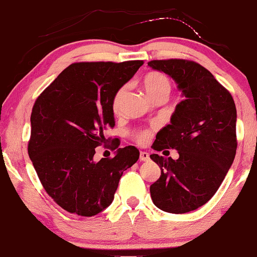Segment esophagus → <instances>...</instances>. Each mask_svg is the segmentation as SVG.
Returning <instances> with one entry per match:
<instances>
[{"label": "esophagus", "instance_id": "obj_1", "mask_svg": "<svg viewBox=\"0 0 257 257\" xmlns=\"http://www.w3.org/2000/svg\"><path fill=\"white\" fill-rule=\"evenodd\" d=\"M150 159V155L147 152H144V151H141L140 152V161H143V162H147Z\"/></svg>", "mask_w": 257, "mask_h": 257}]
</instances>
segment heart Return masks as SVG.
I'll return each mask as SVG.
<instances>
[{"label": "heart", "instance_id": "obj_1", "mask_svg": "<svg viewBox=\"0 0 257 257\" xmlns=\"http://www.w3.org/2000/svg\"><path fill=\"white\" fill-rule=\"evenodd\" d=\"M143 87L145 89L146 94L150 96V99H155L159 95L168 96L170 93V82L164 73L158 71H152L145 75L143 78ZM125 88L122 87L114 93L113 99H112V110L117 112L119 110L120 105H122L123 96H124ZM152 137V132L150 129H144L135 133L134 138L141 145H145L149 143V140Z\"/></svg>", "mask_w": 257, "mask_h": 257}]
</instances>
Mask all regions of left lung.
I'll return each mask as SVG.
<instances>
[{"label": "left lung", "mask_w": 257, "mask_h": 257, "mask_svg": "<svg viewBox=\"0 0 257 257\" xmlns=\"http://www.w3.org/2000/svg\"><path fill=\"white\" fill-rule=\"evenodd\" d=\"M147 65L169 75L185 96L176 105L170 124L159 131L153 143V150L174 149L179 158L150 156L161 168V176L150 187L151 198L167 213H188L216 193L234 161V100L198 63L168 59Z\"/></svg>", "instance_id": "8db88e82"}]
</instances>
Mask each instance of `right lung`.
<instances>
[{"mask_svg":"<svg viewBox=\"0 0 257 257\" xmlns=\"http://www.w3.org/2000/svg\"><path fill=\"white\" fill-rule=\"evenodd\" d=\"M143 64H71L35 101L29 157L46 192L64 210L99 214L113 200L123 172L137 163L140 153L134 146L118 149L113 158L93 157L107 140L105 131L114 126V93Z\"/></svg>","mask_w":257,"mask_h":257,"instance_id":"obj_1","label":"right lung"}]
</instances>
